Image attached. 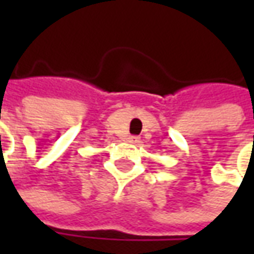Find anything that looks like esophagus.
<instances>
[{
    "mask_svg": "<svg viewBox=\"0 0 254 254\" xmlns=\"http://www.w3.org/2000/svg\"><path fill=\"white\" fill-rule=\"evenodd\" d=\"M127 141L131 142V144H137V142H140V137H137V135H130V137L127 138Z\"/></svg>",
    "mask_w": 254,
    "mask_h": 254,
    "instance_id": "1",
    "label": "esophagus"
}]
</instances>
